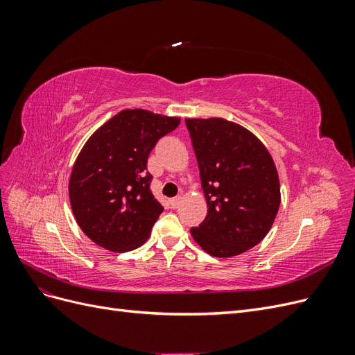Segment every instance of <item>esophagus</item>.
<instances>
[{
	"instance_id": "esophagus-1",
	"label": "esophagus",
	"mask_w": 355,
	"mask_h": 355,
	"mask_svg": "<svg viewBox=\"0 0 355 355\" xmlns=\"http://www.w3.org/2000/svg\"><path fill=\"white\" fill-rule=\"evenodd\" d=\"M180 200H182V196H176L173 198H170V206L173 209H178L179 204H180Z\"/></svg>"
}]
</instances>
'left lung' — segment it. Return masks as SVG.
<instances>
[{
  "label": "left lung",
  "instance_id": "8db88e82",
  "mask_svg": "<svg viewBox=\"0 0 355 355\" xmlns=\"http://www.w3.org/2000/svg\"><path fill=\"white\" fill-rule=\"evenodd\" d=\"M207 216L191 235L204 252L231 257L259 244L280 207L271 154L252 132L223 118H187Z\"/></svg>",
  "mask_w": 355,
  "mask_h": 355
}]
</instances>
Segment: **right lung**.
<instances>
[{"label":"right lung","mask_w":355,"mask_h":355,"mask_svg":"<svg viewBox=\"0 0 355 355\" xmlns=\"http://www.w3.org/2000/svg\"><path fill=\"white\" fill-rule=\"evenodd\" d=\"M180 118L124 110L96 130L69 178V201L78 227L98 245L130 252L142 245L163 206L154 198L146 170L157 142Z\"/></svg>","instance_id":"right-lung-1"}]
</instances>
